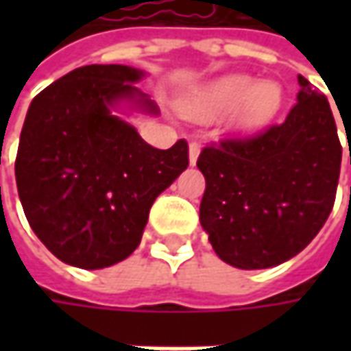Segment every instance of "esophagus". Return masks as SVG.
Returning a JSON list of instances; mask_svg holds the SVG:
<instances>
[{"label":"esophagus","instance_id":"1","mask_svg":"<svg viewBox=\"0 0 351 351\" xmlns=\"http://www.w3.org/2000/svg\"><path fill=\"white\" fill-rule=\"evenodd\" d=\"M199 152H201V144L199 142H189V162H191V166L197 162V158H199Z\"/></svg>","mask_w":351,"mask_h":351}]
</instances>
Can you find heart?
<instances>
[{
    "instance_id": "1",
    "label": "heart",
    "mask_w": 351,
    "mask_h": 351,
    "mask_svg": "<svg viewBox=\"0 0 351 351\" xmlns=\"http://www.w3.org/2000/svg\"><path fill=\"white\" fill-rule=\"evenodd\" d=\"M283 105V89L276 82H254L248 75H230L182 105L185 115H213L234 107L240 128L262 127Z\"/></svg>"
}]
</instances>
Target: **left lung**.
Returning <instances> with one entry per match:
<instances>
[{"label":"left lung","instance_id":"1","mask_svg":"<svg viewBox=\"0 0 351 351\" xmlns=\"http://www.w3.org/2000/svg\"><path fill=\"white\" fill-rule=\"evenodd\" d=\"M297 103L281 125L205 146L199 221L223 262L265 269L304 250L336 199L342 144L328 99L299 75Z\"/></svg>","mask_w":351,"mask_h":351}]
</instances>
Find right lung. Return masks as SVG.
<instances>
[{
	"label": "right lung",
	"mask_w": 351,
	"mask_h": 351,
	"mask_svg": "<svg viewBox=\"0 0 351 351\" xmlns=\"http://www.w3.org/2000/svg\"><path fill=\"white\" fill-rule=\"evenodd\" d=\"M121 64L75 68L31 103L21 130L15 180L25 217L58 260L101 269L141 244L150 207L189 166V146L160 150L111 115L121 99L156 113Z\"/></svg>",
	"instance_id": "1"
}]
</instances>
